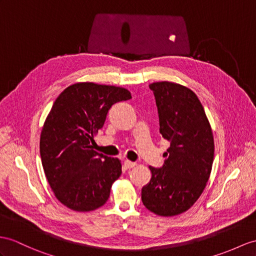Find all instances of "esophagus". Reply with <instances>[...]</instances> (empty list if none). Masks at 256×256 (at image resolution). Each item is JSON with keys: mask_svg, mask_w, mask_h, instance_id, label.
Listing matches in <instances>:
<instances>
[{"mask_svg": "<svg viewBox=\"0 0 256 256\" xmlns=\"http://www.w3.org/2000/svg\"><path fill=\"white\" fill-rule=\"evenodd\" d=\"M124 166L127 168V170H130V168H134L136 166V163H134V162H132V160H126L124 162Z\"/></svg>", "mask_w": 256, "mask_h": 256, "instance_id": "esophagus-1", "label": "esophagus"}]
</instances>
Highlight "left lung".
I'll use <instances>...</instances> for the list:
<instances>
[{
  "label": "left lung",
  "mask_w": 256,
  "mask_h": 256,
  "mask_svg": "<svg viewBox=\"0 0 256 256\" xmlns=\"http://www.w3.org/2000/svg\"><path fill=\"white\" fill-rule=\"evenodd\" d=\"M160 117V132L170 146L162 168L150 166L152 177L142 188L144 206L158 216H176L193 206L210 179L214 136L196 94L170 81L148 84Z\"/></svg>",
  "instance_id": "left-lung-1"
}]
</instances>
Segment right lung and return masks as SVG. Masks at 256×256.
<instances>
[{"instance_id": "add662e5", "label": "right lung", "mask_w": 256, "mask_h": 256, "mask_svg": "<svg viewBox=\"0 0 256 256\" xmlns=\"http://www.w3.org/2000/svg\"><path fill=\"white\" fill-rule=\"evenodd\" d=\"M132 98L122 86L74 84L55 100L40 136V155L56 198L76 212L103 206L112 184L122 175L120 160L92 148L110 108Z\"/></svg>"}]
</instances>
